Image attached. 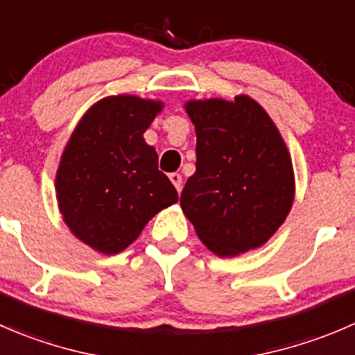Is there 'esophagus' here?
Returning <instances> with one entry per match:
<instances>
[{
  "label": "esophagus",
  "instance_id": "1",
  "mask_svg": "<svg viewBox=\"0 0 355 355\" xmlns=\"http://www.w3.org/2000/svg\"><path fill=\"white\" fill-rule=\"evenodd\" d=\"M170 180L173 182V185L177 187V191H182V175L180 173H170Z\"/></svg>",
  "mask_w": 355,
  "mask_h": 355
}]
</instances>
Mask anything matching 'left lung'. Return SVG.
<instances>
[{
    "mask_svg": "<svg viewBox=\"0 0 355 355\" xmlns=\"http://www.w3.org/2000/svg\"><path fill=\"white\" fill-rule=\"evenodd\" d=\"M196 173L180 205L199 239L218 257L269 239L293 205L290 154L272 119L250 97L189 102Z\"/></svg>",
    "mask_w": 355,
    "mask_h": 355,
    "instance_id": "1",
    "label": "left lung"
}]
</instances>
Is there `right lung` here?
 <instances>
[{
  "label": "right lung",
  "instance_id": "right-lung-1",
  "mask_svg": "<svg viewBox=\"0 0 355 355\" xmlns=\"http://www.w3.org/2000/svg\"><path fill=\"white\" fill-rule=\"evenodd\" d=\"M159 111V102L104 98L86 112L64 150L60 211L74 236L105 254L125 250L157 211L178 201L157 168L156 149L142 137Z\"/></svg>",
  "mask_w": 355,
  "mask_h": 355
}]
</instances>
